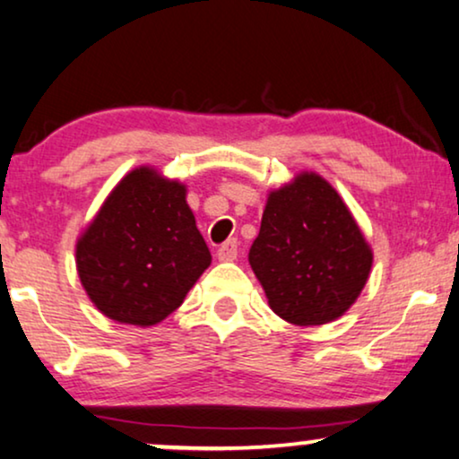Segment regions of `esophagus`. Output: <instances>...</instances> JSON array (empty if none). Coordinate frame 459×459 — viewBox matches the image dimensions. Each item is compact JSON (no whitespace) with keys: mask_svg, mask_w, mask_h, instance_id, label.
Returning <instances> with one entry per match:
<instances>
[{"mask_svg":"<svg viewBox=\"0 0 459 459\" xmlns=\"http://www.w3.org/2000/svg\"><path fill=\"white\" fill-rule=\"evenodd\" d=\"M217 257L219 262H234V259L238 257V240L231 238L228 242H223V245L219 247Z\"/></svg>","mask_w":459,"mask_h":459,"instance_id":"obj_1","label":"esophagus"}]
</instances>
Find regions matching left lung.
I'll return each instance as SVG.
<instances>
[{
  "label": "left lung",
  "mask_w": 459,
  "mask_h": 459,
  "mask_svg": "<svg viewBox=\"0 0 459 459\" xmlns=\"http://www.w3.org/2000/svg\"><path fill=\"white\" fill-rule=\"evenodd\" d=\"M248 264L281 319L324 325L359 298L372 248L338 191L319 174L299 172L268 194Z\"/></svg>",
  "instance_id": "8db88e82"
}]
</instances>
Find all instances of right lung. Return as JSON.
<instances>
[{"label":"right lung","instance_id":"obj_1","mask_svg":"<svg viewBox=\"0 0 459 459\" xmlns=\"http://www.w3.org/2000/svg\"><path fill=\"white\" fill-rule=\"evenodd\" d=\"M186 186L155 168L127 172L76 242V270L93 307L151 327L174 313L211 265Z\"/></svg>","mask_w":459,"mask_h":459}]
</instances>
